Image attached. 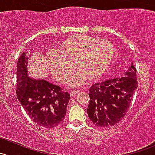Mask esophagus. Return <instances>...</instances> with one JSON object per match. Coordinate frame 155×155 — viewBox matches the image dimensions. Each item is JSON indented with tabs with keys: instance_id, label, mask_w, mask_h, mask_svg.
I'll return each instance as SVG.
<instances>
[{
	"instance_id": "34e87169",
	"label": "esophagus",
	"mask_w": 155,
	"mask_h": 155,
	"mask_svg": "<svg viewBox=\"0 0 155 155\" xmlns=\"http://www.w3.org/2000/svg\"><path fill=\"white\" fill-rule=\"evenodd\" d=\"M79 91H71V92L70 93V96L71 97H74V96L77 95V94L78 93Z\"/></svg>"
}]
</instances>
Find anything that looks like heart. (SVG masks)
Wrapping results in <instances>:
<instances>
[{
    "instance_id": "b5f03b06",
    "label": "heart",
    "mask_w": 155,
    "mask_h": 155,
    "mask_svg": "<svg viewBox=\"0 0 155 155\" xmlns=\"http://www.w3.org/2000/svg\"><path fill=\"white\" fill-rule=\"evenodd\" d=\"M114 56V48L110 41L86 35H74L61 42L58 51L48 53L47 67L54 79L61 84L69 79V87H78L87 79L97 81L109 69ZM74 64L73 65V64Z\"/></svg>"
}]
</instances>
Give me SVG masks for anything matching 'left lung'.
I'll return each mask as SVG.
<instances>
[{
    "label": "left lung",
    "mask_w": 155,
    "mask_h": 155,
    "mask_svg": "<svg viewBox=\"0 0 155 155\" xmlns=\"http://www.w3.org/2000/svg\"><path fill=\"white\" fill-rule=\"evenodd\" d=\"M121 78L97 83L90 88L88 116L95 126L110 127L122 120L127 113L138 87L136 68L132 63Z\"/></svg>",
    "instance_id": "left-lung-1"
}]
</instances>
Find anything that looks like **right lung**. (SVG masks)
Wrapping results in <instances>:
<instances>
[{
  "instance_id": "obj_1",
  "label": "right lung",
  "mask_w": 155,
  "mask_h": 155,
  "mask_svg": "<svg viewBox=\"0 0 155 155\" xmlns=\"http://www.w3.org/2000/svg\"><path fill=\"white\" fill-rule=\"evenodd\" d=\"M29 58L23 52L17 61V98L28 116L39 126L56 127L65 117L70 96L57 85L30 78L27 70Z\"/></svg>"
}]
</instances>
